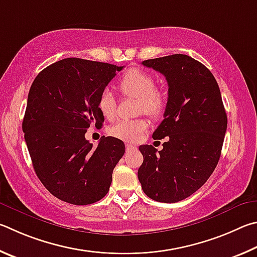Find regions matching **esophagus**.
Segmentation results:
<instances>
[{
    "instance_id": "1",
    "label": "esophagus",
    "mask_w": 257,
    "mask_h": 257,
    "mask_svg": "<svg viewBox=\"0 0 257 257\" xmlns=\"http://www.w3.org/2000/svg\"><path fill=\"white\" fill-rule=\"evenodd\" d=\"M136 146H133V145H126V151H130V150H133V149H136Z\"/></svg>"
}]
</instances>
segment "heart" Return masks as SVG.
Masks as SVG:
<instances>
[{
  "label": "heart",
  "mask_w": 257,
  "mask_h": 257,
  "mask_svg": "<svg viewBox=\"0 0 257 257\" xmlns=\"http://www.w3.org/2000/svg\"><path fill=\"white\" fill-rule=\"evenodd\" d=\"M118 88L126 96L139 99V110L148 115L160 117L167 108V97L156 89V80L147 72L132 69L120 79ZM98 109L107 119L114 118L116 101L109 89L102 90L98 98ZM149 121L146 118L120 119L110 126L108 132L111 137L126 142H137L147 131Z\"/></svg>",
  "instance_id": "heart-1"
}]
</instances>
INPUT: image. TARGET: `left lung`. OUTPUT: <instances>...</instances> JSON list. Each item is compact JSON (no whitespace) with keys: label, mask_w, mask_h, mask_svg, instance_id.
Listing matches in <instances>:
<instances>
[{"label":"left lung","mask_w":257,"mask_h":257,"mask_svg":"<svg viewBox=\"0 0 257 257\" xmlns=\"http://www.w3.org/2000/svg\"><path fill=\"white\" fill-rule=\"evenodd\" d=\"M142 64L167 80L165 118L152 138L168 139L160 151L152 146H140L143 163L138 177L150 199L175 203L195 193L217 167L227 131V114L217 81L199 61L174 54Z\"/></svg>","instance_id":"8db88e82"}]
</instances>
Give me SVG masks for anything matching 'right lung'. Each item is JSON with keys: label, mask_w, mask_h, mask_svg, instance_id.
<instances>
[{"label": "right lung", "mask_w": 257, "mask_h": 257, "mask_svg": "<svg viewBox=\"0 0 257 257\" xmlns=\"http://www.w3.org/2000/svg\"><path fill=\"white\" fill-rule=\"evenodd\" d=\"M121 69L70 57L39 72L31 84L22 121L27 148L39 181L67 203L91 204L109 191L124 143L102 137L93 148L84 134L102 124L98 98Z\"/></svg>", "instance_id": "obj_1"}]
</instances>
